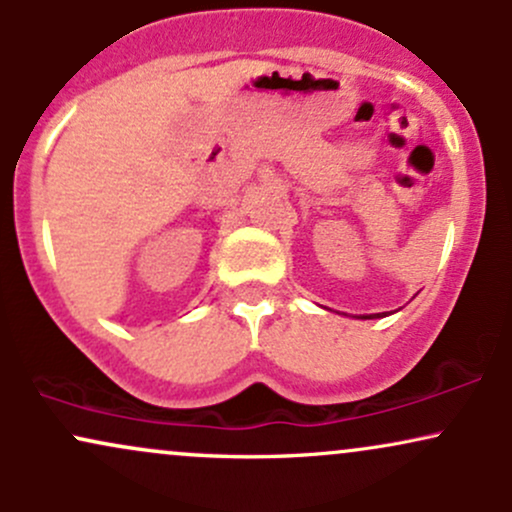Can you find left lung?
Here are the masks:
<instances>
[{"label": "left lung", "mask_w": 512, "mask_h": 512, "mask_svg": "<svg viewBox=\"0 0 512 512\" xmlns=\"http://www.w3.org/2000/svg\"><path fill=\"white\" fill-rule=\"evenodd\" d=\"M363 317H378V315H363Z\"/></svg>", "instance_id": "8db88e82"}]
</instances>
